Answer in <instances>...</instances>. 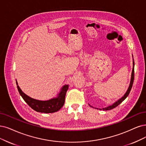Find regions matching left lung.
I'll return each instance as SVG.
<instances>
[{
	"label": "left lung",
	"mask_w": 146,
	"mask_h": 146,
	"mask_svg": "<svg viewBox=\"0 0 146 146\" xmlns=\"http://www.w3.org/2000/svg\"><path fill=\"white\" fill-rule=\"evenodd\" d=\"M133 56V55H132ZM133 57V56H132ZM134 66H135V63H134V60H133V68H132V74H131V82H130V84H129V86L128 87V89L127 90V91L126 92V93L123 95V96L122 97V98H121L120 99H118L117 101H116L115 102H114V104H113L112 105H110L108 106H107L106 108H104L102 109H100V110H104V111H108V110H112L115 108V107H117L118 105H120L121 102L125 100L127 97L128 96L129 93H130V91L131 90V88L132 87V85H133V79H134Z\"/></svg>",
	"instance_id": "left-lung-1"
}]
</instances>
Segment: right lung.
Segmentation results:
<instances>
[{
	"label": "right lung",
	"instance_id": "1",
	"mask_svg": "<svg viewBox=\"0 0 146 146\" xmlns=\"http://www.w3.org/2000/svg\"><path fill=\"white\" fill-rule=\"evenodd\" d=\"M17 89L20 96L32 109L41 113H53L58 111L63 106L65 102V97L68 88V85H65L61 88L56 98L47 100H39L34 99L24 93L20 89L16 80Z\"/></svg>",
	"mask_w": 146,
	"mask_h": 146
}]
</instances>
